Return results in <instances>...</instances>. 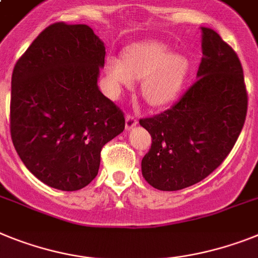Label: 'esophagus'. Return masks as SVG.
Listing matches in <instances>:
<instances>
[{
    "instance_id": "34e87169",
    "label": "esophagus",
    "mask_w": 258,
    "mask_h": 258,
    "mask_svg": "<svg viewBox=\"0 0 258 258\" xmlns=\"http://www.w3.org/2000/svg\"><path fill=\"white\" fill-rule=\"evenodd\" d=\"M136 124H138V119H136V116L133 115V114H127V115H125V128L131 130L134 128Z\"/></svg>"
}]
</instances>
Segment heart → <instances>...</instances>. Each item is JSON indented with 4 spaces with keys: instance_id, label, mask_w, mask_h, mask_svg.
I'll return each instance as SVG.
<instances>
[{
    "instance_id": "heart-1",
    "label": "heart",
    "mask_w": 258,
    "mask_h": 258,
    "mask_svg": "<svg viewBox=\"0 0 258 258\" xmlns=\"http://www.w3.org/2000/svg\"><path fill=\"white\" fill-rule=\"evenodd\" d=\"M106 73L112 92L133 86L143 80L142 94L152 106H162L176 99L189 75V60L172 53L168 44L157 40L136 43L124 52V61L109 57Z\"/></svg>"
}]
</instances>
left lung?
Instances as JSON below:
<instances>
[{"label":"left lung","mask_w":258,"mask_h":258,"mask_svg":"<svg viewBox=\"0 0 258 258\" xmlns=\"http://www.w3.org/2000/svg\"><path fill=\"white\" fill-rule=\"evenodd\" d=\"M197 81L170 109L139 123L152 144L142 160L147 182L176 191L202 181L226 160L248 110L243 67L231 45L202 27Z\"/></svg>","instance_id":"obj_1"}]
</instances>
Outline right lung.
Returning a JSON list of instances; mask_svg holds the SVG:
<instances>
[{"mask_svg":"<svg viewBox=\"0 0 258 258\" xmlns=\"http://www.w3.org/2000/svg\"><path fill=\"white\" fill-rule=\"evenodd\" d=\"M105 44L86 25L48 26L12 76L10 134L26 168L45 185L75 191L98 174L101 151L124 114L99 92Z\"/></svg>","mask_w":258,"mask_h":258,"instance_id":"1","label":"right lung"}]
</instances>
